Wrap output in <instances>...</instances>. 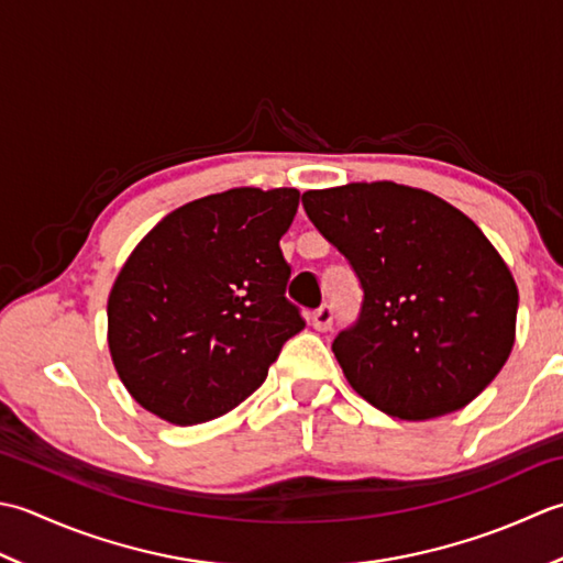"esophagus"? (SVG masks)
<instances>
[{
  "mask_svg": "<svg viewBox=\"0 0 563 563\" xmlns=\"http://www.w3.org/2000/svg\"><path fill=\"white\" fill-rule=\"evenodd\" d=\"M332 318H335V313H332V306L325 303V306H320L318 311L311 316V323H313L316 330L325 332V330L332 328Z\"/></svg>",
  "mask_w": 563,
  "mask_h": 563,
  "instance_id": "obj_1",
  "label": "esophagus"
}]
</instances>
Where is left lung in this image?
Returning a JSON list of instances; mask_svg holds the SVG:
<instances>
[{
    "instance_id": "left-lung-1",
    "label": "left lung",
    "mask_w": 563,
    "mask_h": 563,
    "mask_svg": "<svg viewBox=\"0 0 563 563\" xmlns=\"http://www.w3.org/2000/svg\"><path fill=\"white\" fill-rule=\"evenodd\" d=\"M303 209L362 284L357 323L332 352L386 416L430 420L472 404L515 345L518 286L481 228L430 191L352 181Z\"/></svg>"
}]
</instances>
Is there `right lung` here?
I'll list each match as a JSON object with an SVG mask.
<instances>
[{
	"mask_svg": "<svg viewBox=\"0 0 563 563\" xmlns=\"http://www.w3.org/2000/svg\"><path fill=\"white\" fill-rule=\"evenodd\" d=\"M298 189H228L165 216L109 294V350L129 394L175 426L213 420L257 391L306 320L284 296L279 240Z\"/></svg>",
	"mask_w": 563,
	"mask_h": 563,
	"instance_id": "obj_1",
	"label": "right lung"
}]
</instances>
